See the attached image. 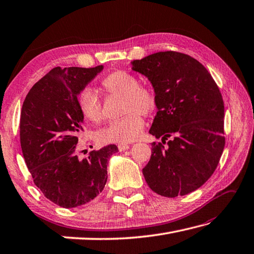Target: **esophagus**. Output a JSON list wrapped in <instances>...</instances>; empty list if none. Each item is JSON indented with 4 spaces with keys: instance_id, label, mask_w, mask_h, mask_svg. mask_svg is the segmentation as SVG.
<instances>
[{
    "instance_id": "34e87169",
    "label": "esophagus",
    "mask_w": 254,
    "mask_h": 254,
    "mask_svg": "<svg viewBox=\"0 0 254 254\" xmlns=\"http://www.w3.org/2000/svg\"><path fill=\"white\" fill-rule=\"evenodd\" d=\"M129 144L128 143H120L118 144V150H120V151H125V150H127V149H129Z\"/></svg>"
}]
</instances>
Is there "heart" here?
<instances>
[{"mask_svg":"<svg viewBox=\"0 0 254 254\" xmlns=\"http://www.w3.org/2000/svg\"><path fill=\"white\" fill-rule=\"evenodd\" d=\"M105 90L113 94L124 96L123 118L113 121L96 132V139L101 143H125L139 138L143 129V115L151 114L157 104L154 92L140 86L136 76L125 71H116L108 74L102 82ZM79 110L85 120L100 123L103 120V110L100 96L96 91L87 86L77 96Z\"/></svg>","mask_w":254,"mask_h":254,"instance_id":"heart-1","label":"heart"}]
</instances>
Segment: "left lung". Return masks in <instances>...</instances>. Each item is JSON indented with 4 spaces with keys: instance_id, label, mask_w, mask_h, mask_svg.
Returning <instances> with one entry per match:
<instances>
[{
    "instance_id": "1",
    "label": "left lung",
    "mask_w": 254,
    "mask_h": 254,
    "mask_svg": "<svg viewBox=\"0 0 254 254\" xmlns=\"http://www.w3.org/2000/svg\"><path fill=\"white\" fill-rule=\"evenodd\" d=\"M157 97V115L149 132L168 146L152 142L142 169L154 193L177 197L199 189L218 165L225 148L224 101L205 66L190 56L160 51L131 61Z\"/></svg>"
}]
</instances>
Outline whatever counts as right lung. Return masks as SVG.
Masks as SVG:
<instances>
[{
    "mask_svg": "<svg viewBox=\"0 0 254 254\" xmlns=\"http://www.w3.org/2000/svg\"><path fill=\"white\" fill-rule=\"evenodd\" d=\"M103 69L57 66L23 103L19 133L26 165L45 197L64 208L84 205L102 193L108 160L118 151L110 144L83 159L75 151L84 124L77 95Z\"/></svg>",
    "mask_w": 254,
    "mask_h": 254,
    "instance_id": "obj_1",
    "label": "right lung"
}]
</instances>
